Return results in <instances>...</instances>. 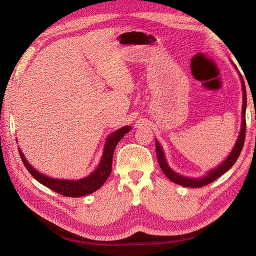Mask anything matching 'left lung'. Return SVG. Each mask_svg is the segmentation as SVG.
<instances>
[{
	"instance_id": "left-lung-1",
	"label": "left lung",
	"mask_w": 256,
	"mask_h": 256,
	"mask_svg": "<svg viewBox=\"0 0 256 256\" xmlns=\"http://www.w3.org/2000/svg\"><path fill=\"white\" fill-rule=\"evenodd\" d=\"M240 79H242V92H244V100H242V129H240V134L239 136L236 141V144L234 146V148L232 150L230 154H228V157L223 161V164H221L219 166H216V168L209 171L207 175H205L202 178H189L186 176H182L180 174L175 173L173 170L170 168L166 161V157L164 154V150H162L161 146L159 142L156 140V152H157V159L159 162V166L162 170V172L166 174V176L170 180L177 184L184 186V187H190V188H200L203 187V186H206L208 184H210L214 182L216 178H219L221 175H223L226 172H228V170L234 166L236 160L238 159L240 152L242 150L244 143V138H246V86H244V82L242 74H239Z\"/></svg>"
}]
</instances>
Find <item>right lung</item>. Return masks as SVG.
Instances as JSON below:
<instances>
[{"mask_svg":"<svg viewBox=\"0 0 256 256\" xmlns=\"http://www.w3.org/2000/svg\"><path fill=\"white\" fill-rule=\"evenodd\" d=\"M131 130L130 126H125L118 130L114 131L108 136L106 145L104 148V154L102 160L98 168L88 177H84L79 180H56V178H51L46 176L30 166L26 161V157L23 156L19 148V154L23 164L26 166V170L30 172L37 182H40L46 187L56 191L58 194L69 196V198H79L83 196L90 194L94 191L98 190L106 182L108 177L110 176L112 172V160H113V152L116 145L122 140V138L128 134Z\"/></svg>","mask_w":256,"mask_h":256,"instance_id":"right-lung-1","label":"right lung"}]
</instances>
